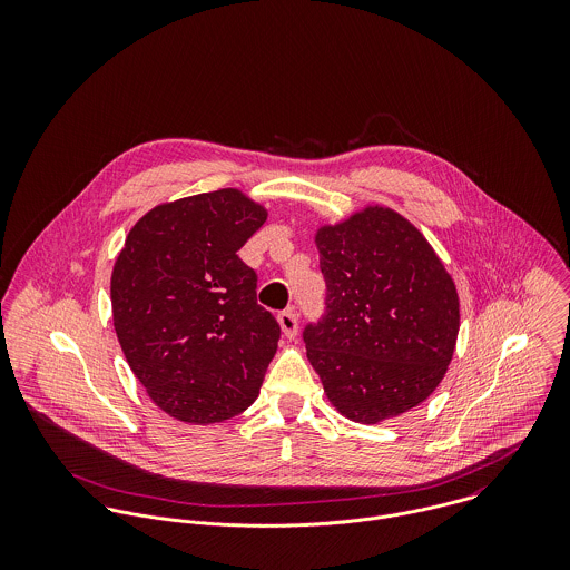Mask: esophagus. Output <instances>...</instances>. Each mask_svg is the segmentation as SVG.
Returning <instances> with one entry per match:
<instances>
[{
  "mask_svg": "<svg viewBox=\"0 0 570 570\" xmlns=\"http://www.w3.org/2000/svg\"><path fill=\"white\" fill-rule=\"evenodd\" d=\"M278 325L283 328L285 337H296L298 335V316L294 309H285L278 314Z\"/></svg>",
  "mask_w": 570,
  "mask_h": 570,
  "instance_id": "1",
  "label": "esophagus"
}]
</instances>
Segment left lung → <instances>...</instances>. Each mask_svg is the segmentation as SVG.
Segmentation results:
<instances>
[{
	"label": "left lung",
	"mask_w": 570,
	"mask_h": 570,
	"mask_svg": "<svg viewBox=\"0 0 570 570\" xmlns=\"http://www.w3.org/2000/svg\"><path fill=\"white\" fill-rule=\"evenodd\" d=\"M325 316L303 331L328 402L380 423L419 406L443 380L459 335V294L425 237L368 206L316 235Z\"/></svg>",
	"instance_id": "1"
}]
</instances>
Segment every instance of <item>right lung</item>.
<instances>
[{
    "label": "right lung",
    "mask_w": 570,
    "mask_h": 570,
    "mask_svg": "<svg viewBox=\"0 0 570 570\" xmlns=\"http://www.w3.org/2000/svg\"><path fill=\"white\" fill-rule=\"evenodd\" d=\"M267 210L237 188L151 208L111 272L122 353L166 414L219 423L249 406L281 326L256 303V272L239 258Z\"/></svg>",
    "instance_id": "right-lung-1"
}]
</instances>
